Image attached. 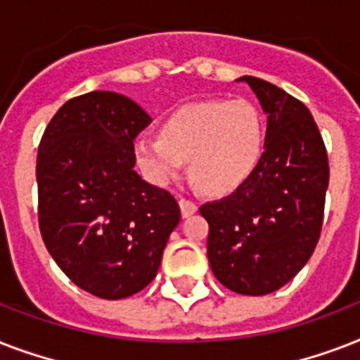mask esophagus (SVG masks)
Listing matches in <instances>:
<instances>
[{"mask_svg": "<svg viewBox=\"0 0 360 360\" xmlns=\"http://www.w3.org/2000/svg\"><path fill=\"white\" fill-rule=\"evenodd\" d=\"M179 207H181V214H183V219H188L192 214L198 211V205L192 200H185V198H181L179 200Z\"/></svg>", "mask_w": 360, "mask_h": 360, "instance_id": "obj_1", "label": "esophagus"}]
</instances>
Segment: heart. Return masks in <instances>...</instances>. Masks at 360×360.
Masks as SVG:
<instances>
[{"label": "heart", "instance_id": "obj_1", "mask_svg": "<svg viewBox=\"0 0 360 360\" xmlns=\"http://www.w3.org/2000/svg\"><path fill=\"white\" fill-rule=\"evenodd\" d=\"M136 160L157 185L191 174L203 191L226 196L256 174L265 153V123L246 101H203L181 106L160 124V136L134 141Z\"/></svg>", "mask_w": 360, "mask_h": 360}]
</instances>
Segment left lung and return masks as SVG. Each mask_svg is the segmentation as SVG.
Instances as JSON below:
<instances>
[{"mask_svg":"<svg viewBox=\"0 0 360 360\" xmlns=\"http://www.w3.org/2000/svg\"><path fill=\"white\" fill-rule=\"evenodd\" d=\"M267 115L256 174L230 196L200 207L209 222L207 257L220 284L240 295H267L312 256L323 224L329 160L310 110L284 89L240 76Z\"/></svg>","mask_w":360,"mask_h":360,"instance_id":"left-lung-1","label":"left lung"}]
</instances>
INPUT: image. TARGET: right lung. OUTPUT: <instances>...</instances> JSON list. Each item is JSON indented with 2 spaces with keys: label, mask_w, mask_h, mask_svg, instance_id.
<instances>
[{
  "label": "right lung",
  "mask_w": 360,
  "mask_h": 360,
  "mask_svg": "<svg viewBox=\"0 0 360 360\" xmlns=\"http://www.w3.org/2000/svg\"><path fill=\"white\" fill-rule=\"evenodd\" d=\"M149 123L132 98L86 93L58 110L37 155L42 240L78 288L108 301L157 276L181 220L175 198L134 169V138Z\"/></svg>",
  "instance_id": "add662e5"
}]
</instances>
